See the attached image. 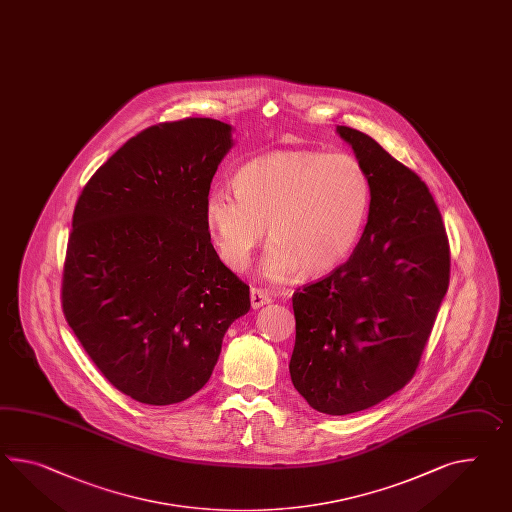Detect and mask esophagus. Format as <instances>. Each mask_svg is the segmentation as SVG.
I'll list each match as a JSON object with an SVG mask.
<instances>
[{"mask_svg": "<svg viewBox=\"0 0 512 512\" xmlns=\"http://www.w3.org/2000/svg\"><path fill=\"white\" fill-rule=\"evenodd\" d=\"M251 307L253 309H261L264 305H268L272 298H270V292L264 290V288H251Z\"/></svg>", "mask_w": 512, "mask_h": 512, "instance_id": "34e87169", "label": "esophagus"}]
</instances>
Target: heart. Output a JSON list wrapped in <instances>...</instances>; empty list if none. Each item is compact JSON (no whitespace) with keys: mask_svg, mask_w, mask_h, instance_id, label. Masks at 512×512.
Returning a JSON list of instances; mask_svg holds the SVG:
<instances>
[{"mask_svg":"<svg viewBox=\"0 0 512 512\" xmlns=\"http://www.w3.org/2000/svg\"><path fill=\"white\" fill-rule=\"evenodd\" d=\"M235 190L214 188L205 222L220 259L248 268L268 237L262 274L322 277L344 264L368 220L372 181L359 159L318 150L275 151L242 164Z\"/></svg>","mask_w":512,"mask_h":512,"instance_id":"b5f03b06","label":"heart"}]
</instances>
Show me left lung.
Here are the masks:
<instances>
[{
  "label": "left lung",
  "mask_w": 512,
  "mask_h": 512,
  "mask_svg": "<svg viewBox=\"0 0 512 512\" xmlns=\"http://www.w3.org/2000/svg\"><path fill=\"white\" fill-rule=\"evenodd\" d=\"M370 175L372 203L348 262L292 296V385L331 416L405 387L449 285V244L424 181L374 138L338 125Z\"/></svg>",
  "instance_id": "obj_1"
}]
</instances>
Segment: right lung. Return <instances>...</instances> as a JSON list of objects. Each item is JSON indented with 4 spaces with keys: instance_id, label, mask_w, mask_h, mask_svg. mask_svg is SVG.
I'll return each instance as SVG.
<instances>
[{
    "instance_id": "add662e5",
    "label": "right lung",
    "mask_w": 512,
    "mask_h": 512,
    "mask_svg": "<svg viewBox=\"0 0 512 512\" xmlns=\"http://www.w3.org/2000/svg\"><path fill=\"white\" fill-rule=\"evenodd\" d=\"M212 118L153 125L90 177L72 218L63 311L113 387L172 405L209 381L229 325L250 311L211 242L205 200L233 148Z\"/></svg>"
}]
</instances>
